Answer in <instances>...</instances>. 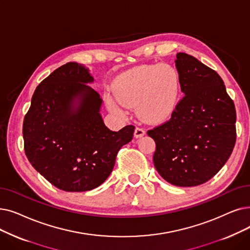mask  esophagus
<instances>
[{"instance_id": "obj_1", "label": "esophagus", "mask_w": 250, "mask_h": 250, "mask_svg": "<svg viewBox=\"0 0 250 250\" xmlns=\"http://www.w3.org/2000/svg\"><path fill=\"white\" fill-rule=\"evenodd\" d=\"M145 135V131L143 128H141V127H136L135 128V133H134V136H135V138H141V137H143Z\"/></svg>"}]
</instances>
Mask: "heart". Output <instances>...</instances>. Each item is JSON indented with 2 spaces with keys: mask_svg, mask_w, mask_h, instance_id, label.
Here are the masks:
<instances>
[{
  "mask_svg": "<svg viewBox=\"0 0 250 250\" xmlns=\"http://www.w3.org/2000/svg\"><path fill=\"white\" fill-rule=\"evenodd\" d=\"M113 92L104 94L109 110L122 112V106L133 108L146 123H159L171 115L179 103L181 75L169 64H145L115 79Z\"/></svg>",
  "mask_w": 250,
  "mask_h": 250,
  "instance_id": "obj_1",
  "label": "heart"
}]
</instances>
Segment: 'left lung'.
<instances>
[{
	"label": "left lung",
	"instance_id": "left-lung-1",
	"mask_svg": "<svg viewBox=\"0 0 250 250\" xmlns=\"http://www.w3.org/2000/svg\"><path fill=\"white\" fill-rule=\"evenodd\" d=\"M176 67L185 94L168 122L147 132L155 141L159 175L179 187L210 180L236 142V110L220 75L195 57L178 53Z\"/></svg>",
	"mask_w": 250,
	"mask_h": 250
}]
</instances>
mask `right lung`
<instances>
[{
  "instance_id": "obj_1",
  "label": "right lung",
  "mask_w": 250,
  "mask_h": 250,
  "mask_svg": "<svg viewBox=\"0 0 250 250\" xmlns=\"http://www.w3.org/2000/svg\"><path fill=\"white\" fill-rule=\"evenodd\" d=\"M93 82L83 65H62L37 86L23 121L29 162L63 191L100 186L111 173L118 150L135 132L134 125L113 132L104 125L102 99L86 84Z\"/></svg>"
}]
</instances>
